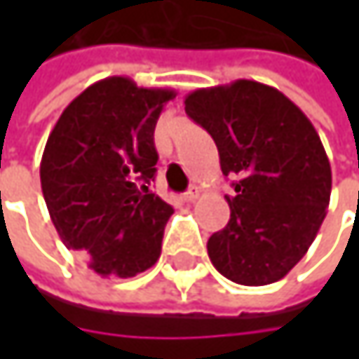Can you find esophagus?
<instances>
[{
  "label": "esophagus",
  "mask_w": 359,
  "mask_h": 359,
  "mask_svg": "<svg viewBox=\"0 0 359 359\" xmlns=\"http://www.w3.org/2000/svg\"><path fill=\"white\" fill-rule=\"evenodd\" d=\"M199 193H201V189H199L197 184H191V187H189V191L182 195V199H184V201H195V199L199 197Z\"/></svg>",
  "instance_id": "esophagus-1"
}]
</instances>
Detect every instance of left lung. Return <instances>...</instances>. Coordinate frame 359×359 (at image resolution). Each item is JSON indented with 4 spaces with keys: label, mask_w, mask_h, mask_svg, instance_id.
<instances>
[{
    "label": "left lung",
    "mask_w": 359,
    "mask_h": 359,
    "mask_svg": "<svg viewBox=\"0 0 359 359\" xmlns=\"http://www.w3.org/2000/svg\"><path fill=\"white\" fill-rule=\"evenodd\" d=\"M184 111L212 135L222 175L237 177L231 220L208 241L214 268L248 287L280 280L310 250L330 201L316 128L278 89L245 79L189 93Z\"/></svg>",
    "instance_id": "obj_1"
}]
</instances>
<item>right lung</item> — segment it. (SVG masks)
I'll use <instances>...</instances> for the list:
<instances>
[{"mask_svg":"<svg viewBox=\"0 0 359 359\" xmlns=\"http://www.w3.org/2000/svg\"><path fill=\"white\" fill-rule=\"evenodd\" d=\"M172 89L108 76L57 118L41 158V189L68 250L102 276L130 278L151 268L172 205L149 193L156 177V122Z\"/></svg>","mask_w":359,"mask_h":359,"instance_id":"obj_1","label":"right lung"}]
</instances>
